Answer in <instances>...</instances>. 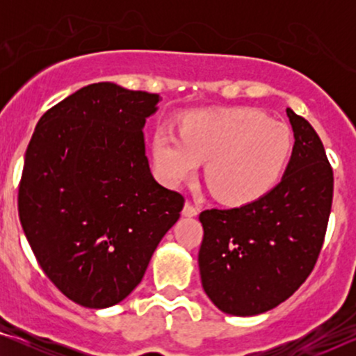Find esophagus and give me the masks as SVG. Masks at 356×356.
Masks as SVG:
<instances>
[{
    "label": "esophagus",
    "instance_id": "1",
    "mask_svg": "<svg viewBox=\"0 0 356 356\" xmlns=\"http://www.w3.org/2000/svg\"><path fill=\"white\" fill-rule=\"evenodd\" d=\"M183 216L184 217H196L197 216V207L193 206L191 202H186L183 207Z\"/></svg>",
    "mask_w": 356,
    "mask_h": 356
}]
</instances>
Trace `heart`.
<instances>
[{"label": "heart", "mask_w": 356, "mask_h": 356, "mask_svg": "<svg viewBox=\"0 0 356 356\" xmlns=\"http://www.w3.org/2000/svg\"><path fill=\"white\" fill-rule=\"evenodd\" d=\"M293 136L289 126L254 108H228L184 118L179 134L162 128L152 138V160L160 181L177 188L206 162L204 179L217 199L250 204L280 181Z\"/></svg>", "instance_id": "obj_1"}]
</instances>
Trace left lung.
I'll use <instances>...</instances> for the list:
<instances>
[{"label":"left lung","instance_id":"obj_1","mask_svg":"<svg viewBox=\"0 0 356 356\" xmlns=\"http://www.w3.org/2000/svg\"><path fill=\"white\" fill-rule=\"evenodd\" d=\"M286 116L295 144L282 181L254 202L199 216L202 289L227 314L256 316L290 298L323 248L334 173L313 126L291 108Z\"/></svg>","mask_w":356,"mask_h":356}]
</instances>
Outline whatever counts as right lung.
Wrapping results in <instances>:
<instances>
[{
  "instance_id": "obj_1",
  "label": "right lung",
  "mask_w": 356,
  "mask_h": 356,
  "mask_svg": "<svg viewBox=\"0 0 356 356\" xmlns=\"http://www.w3.org/2000/svg\"><path fill=\"white\" fill-rule=\"evenodd\" d=\"M160 97L113 82L82 87L42 116L29 143L19 218L48 279L102 309L140 284L184 197L155 181L145 118Z\"/></svg>"
}]
</instances>
